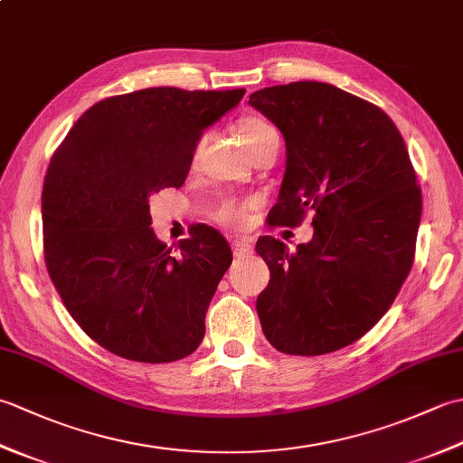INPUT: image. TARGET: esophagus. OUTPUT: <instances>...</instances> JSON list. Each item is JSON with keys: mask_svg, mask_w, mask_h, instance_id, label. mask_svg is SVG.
Segmentation results:
<instances>
[{"mask_svg": "<svg viewBox=\"0 0 463 463\" xmlns=\"http://www.w3.org/2000/svg\"><path fill=\"white\" fill-rule=\"evenodd\" d=\"M252 252V247L249 242H244V241H234L232 242V254L237 259H244V257H249V254Z\"/></svg>", "mask_w": 463, "mask_h": 463, "instance_id": "1", "label": "esophagus"}]
</instances>
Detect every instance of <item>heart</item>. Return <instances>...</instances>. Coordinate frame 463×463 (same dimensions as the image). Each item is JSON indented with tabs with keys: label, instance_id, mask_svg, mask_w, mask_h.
<instances>
[{
	"label": "heart",
	"instance_id": "b5f03b06",
	"mask_svg": "<svg viewBox=\"0 0 463 463\" xmlns=\"http://www.w3.org/2000/svg\"><path fill=\"white\" fill-rule=\"evenodd\" d=\"M239 133H241L242 143L247 145V149L250 153L257 151L259 146H262L264 143H269L272 139H279V135H277V131H274V127L269 121H264L262 117H257V115L242 117V119L239 121ZM216 219H219L224 224L241 222L242 221V209L234 203H224L221 206L219 214H216Z\"/></svg>",
	"mask_w": 463,
	"mask_h": 463
}]
</instances>
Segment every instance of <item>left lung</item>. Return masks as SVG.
Masks as SVG:
<instances>
[{"label":"left lung","mask_w":463,"mask_h":463,"mask_svg":"<svg viewBox=\"0 0 463 463\" xmlns=\"http://www.w3.org/2000/svg\"><path fill=\"white\" fill-rule=\"evenodd\" d=\"M249 103L287 143L270 224L314 214L297 252L257 241L270 270L257 300L262 332L294 356L340 350L388 312L414 262L421 193L406 143L380 107L330 83L274 85Z\"/></svg>","instance_id":"1"}]
</instances>
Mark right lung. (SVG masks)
<instances>
[{
    "label": "right lung",
    "instance_id": "right-lung-1",
    "mask_svg": "<svg viewBox=\"0 0 463 463\" xmlns=\"http://www.w3.org/2000/svg\"><path fill=\"white\" fill-rule=\"evenodd\" d=\"M242 95L151 87L109 97L52 156L42 193L47 272L81 330L117 356L175 362L203 342L231 247L211 226L166 247L149 199L183 186L203 131Z\"/></svg>",
    "mask_w": 463,
    "mask_h": 463
}]
</instances>
